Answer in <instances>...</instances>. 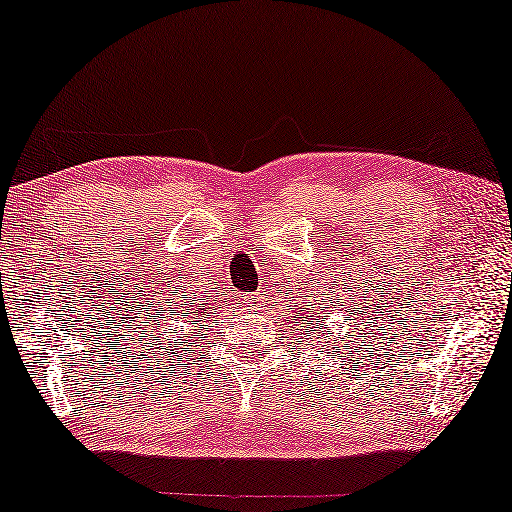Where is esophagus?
<instances>
[{"instance_id":"obj_1","label":"esophagus","mask_w":512,"mask_h":512,"mask_svg":"<svg viewBox=\"0 0 512 512\" xmlns=\"http://www.w3.org/2000/svg\"><path fill=\"white\" fill-rule=\"evenodd\" d=\"M245 304H247V308H251V311H261V306H263V292H256V295L245 297Z\"/></svg>"}]
</instances>
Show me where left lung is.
Segmentation results:
<instances>
[{
	"mask_svg": "<svg viewBox=\"0 0 512 512\" xmlns=\"http://www.w3.org/2000/svg\"><path fill=\"white\" fill-rule=\"evenodd\" d=\"M311 320H313V311H306V317H301V324H306V329H311V324H308ZM315 329H320V326H315Z\"/></svg>",
	"mask_w": 512,
	"mask_h": 512,
	"instance_id": "left-lung-1",
	"label": "left lung"
}]
</instances>
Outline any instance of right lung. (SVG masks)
Masks as SVG:
<instances>
[{
  "label": "right lung",
  "instance_id": "add662e5",
  "mask_svg": "<svg viewBox=\"0 0 512 512\" xmlns=\"http://www.w3.org/2000/svg\"><path fill=\"white\" fill-rule=\"evenodd\" d=\"M183 306H186V313H190V306L188 304H183Z\"/></svg>",
  "mask_w": 512,
  "mask_h": 512
}]
</instances>
